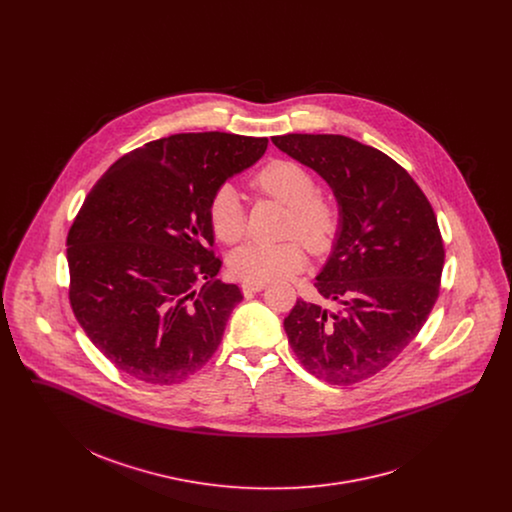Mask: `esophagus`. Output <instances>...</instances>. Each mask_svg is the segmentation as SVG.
Returning <instances> with one entry per match:
<instances>
[{
	"label": "esophagus",
	"instance_id": "34e87169",
	"mask_svg": "<svg viewBox=\"0 0 512 512\" xmlns=\"http://www.w3.org/2000/svg\"><path fill=\"white\" fill-rule=\"evenodd\" d=\"M261 290H265V284H263V282H257V284L244 282V284H242V292H244L245 297H251L253 293L261 292Z\"/></svg>",
	"mask_w": 512,
	"mask_h": 512
}]
</instances>
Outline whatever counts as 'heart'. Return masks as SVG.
I'll return each instance as SVG.
<instances>
[{
	"mask_svg": "<svg viewBox=\"0 0 512 512\" xmlns=\"http://www.w3.org/2000/svg\"><path fill=\"white\" fill-rule=\"evenodd\" d=\"M251 186L292 207L288 236H299L313 253L328 251L341 226L340 207L320 195L315 174L293 159H272L253 174ZM209 219L222 242L234 244L245 232V211L240 195L230 186H220L209 203ZM305 267V247L297 240L278 244L247 242L232 251L230 272L244 282H268L286 278Z\"/></svg>",
	"mask_w": 512,
	"mask_h": 512,
	"instance_id": "b5f03b06",
	"label": "heart"
}]
</instances>
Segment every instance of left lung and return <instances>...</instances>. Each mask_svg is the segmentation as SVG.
Instances as JSON below:
<instances>
[{
  "label": "left lung",
  "instance_id": "obj_1",
  "mask_svg": "<svg viewBox=\"0 0 512 512\" xmlns=\"http://www.w3.org/2000/svg\"><path fill=\"white\" fill-rule=\"evenodd\" d=\"M317 171L340 203L341 226L315 288L330 313L297 299L284 328L293 353L334 386L372 378L416 338L438 301L445 249L413 176L376 147L340 134L272 136Z\"/></svg>",
  "mask_w": 512,
  "mask_h": 512
}]
</instances>
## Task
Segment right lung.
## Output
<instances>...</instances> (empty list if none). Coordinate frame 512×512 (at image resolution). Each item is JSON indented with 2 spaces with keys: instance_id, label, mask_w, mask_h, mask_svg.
I'll list each match as a JSON object with an SVG mask.
<instances>
[{
  "instance_id": "add662e5",
  "label": "right lung",
  "mask_w": 512,
  "mask_h": 512,
  "mask_svg": "<svg viewBox=\"0 0 512 512\" xmlns=\"http://www.w3.org/2000/svg\"><path fill=\"white\" fill-rule=\"evenodd\" d=\"M267 144L226 132L153 140L115 161L82 203L67 236L69 301L86 336L128 376L180 384L219 349L244 295L215 278L222 261L209 203Z\"/></svg>"
}]
</instances>
